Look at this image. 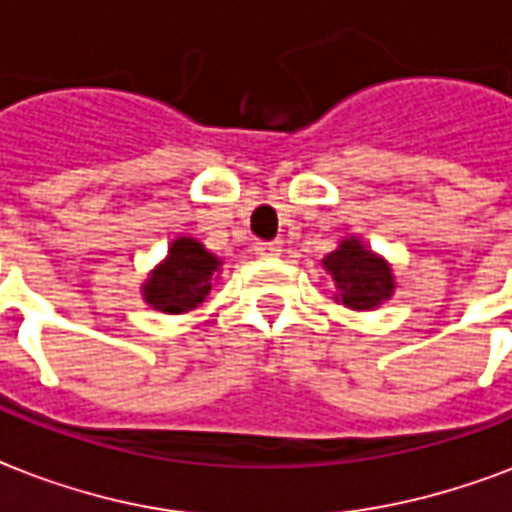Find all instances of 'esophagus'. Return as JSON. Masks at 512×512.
Masks as SVG:
<instances>
[{"instance_id":"34e87169","label":"esophagus","mask_w":512,"mask_h":512,"mask_svg":"<svg viewBox=\"0 0 512 512\" xmlns=\"http://www.w3.org/2000/svg\"><path fill=\"white\" fill-rule=\"evenodd\" d=\"M256 253H259V256H278V253H281V242H256Z\"/></svg>"}]
</instances>
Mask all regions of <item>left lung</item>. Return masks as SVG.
Segmentation results:
<instances>
[{
  "label": "left lung",
  "instance_id": "8db88e82",
  "mask_svg": "<svg viewBox=\"0 0 512 512\" xmlns=\"http://www.w3.org/2000/svg\"><path fill=\"white\" fill-rule=\"evenodd\" d=\"M324 267L338 289L335 300L354 311H371L379 302L390 300L395 289L387 261L363 248L360 240H343L338 251L324 256Z\"/></svg>",
  "mask_w": 512,
  "mask_h": 512
}]
</instances>
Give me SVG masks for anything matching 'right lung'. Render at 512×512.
Listing matches in <instances>:
<instances>
[{
    "mask_svg": "<svg viewBox=\"0 0 512 512\" xmlns=\"http://www.w3.org/2000/svg\"><path fill=\"white\" fill-rule=\"evenodd\" d=\"M220 261L193 237L171 242L169 259L144 283V300L163 313L193 311L212 289V275Z\"/></svg>",
    "mask_w": 512,
    "mask_h": 512,
    "instance_id": "add662e5",
    "label": "right lung"
}]
</instances>
